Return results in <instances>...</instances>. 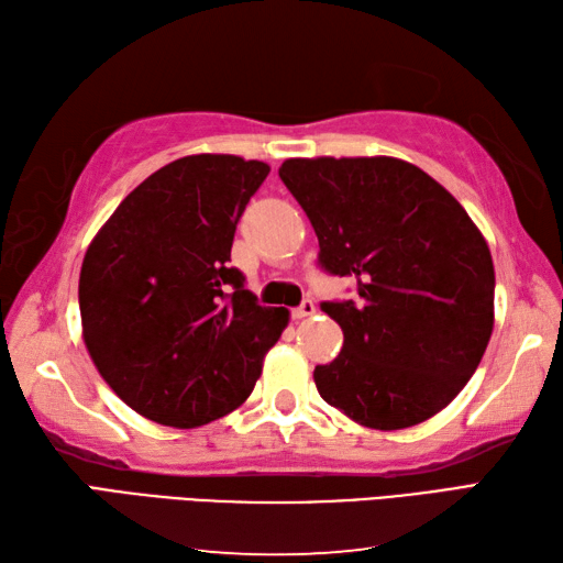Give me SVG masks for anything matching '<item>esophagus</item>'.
Masks as SVG:
<instances>
[{
  "label": "esophagus",
  "mask_w": 563,
  "mask_h": 563,
  "mask_svg": "<svg viewBox=\"0 0 563 563\" xmlns=\"http://www.w3.org/2000/svg\"><path fill=\"white\" fill-rule=\"evenodd\" d=\"M316 313V303L311 301V298H303L301 301V306L298 308H294L291 311V316L296 318V320H301V318H308V316H313Z\"/></svg>",
  "instance_id": "34e87169"
}]
</instances>
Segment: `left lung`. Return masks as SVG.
I'll return each instance as SVG.
<instances>
[{"mask_svg": "<svg viewBox=\"0 0 563 563\" xmlns=\"http://www.w3.org/2000/svg\"><path fill=\"white\" fill-rule=\"evenodd\" d=\"M279 177L318 235V265L357 279V303H320L345 335L316 366L320 398L372 430L426 422L490 340L496 272L484 235L406 159L291 157Z\"/></svg>", "mask_w": 563, "mask_h": 563, "instance_id": "1", "label": "left lung"}]
</instances>
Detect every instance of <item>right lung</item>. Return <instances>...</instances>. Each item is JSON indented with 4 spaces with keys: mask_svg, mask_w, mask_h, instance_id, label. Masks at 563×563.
I'll list each match as a JSON object with an SVG mask.
<instances>
[{
    "mask_svg": "<svg viewBox=\"0 0 563 563\" xmlns=\"http://www.w3.org/2000/svg\"><path fill=\"white\" fill-rule=\"evenodd\" d=\"M269 165L189 155L153 172L91 240L79 272L82 338L125 406L189 430L235 410L289 323L228 265Z\"/></svg>",
    "mask_w": 563,
    "mask_h": 563,
    "instance_id": "add662e5",
    "label": "right lung"
}]
</instances>
